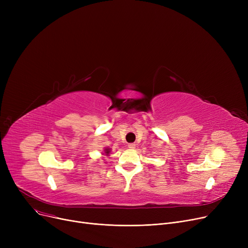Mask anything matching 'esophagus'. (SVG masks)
Here are the masks:
<instances>
[{
    "mask_svg": "<svg viewBox=\"0 0 248 248\" xmlns=\"http://www.w3.org/2000/svg\"><path fill=\"white\" fill-rule=\"evenodd\" d=\"M127 147H128V149L134 150V149L136 148V145H135V144H128V145H127Z\"/></svg>",
    "mask_w": 248,
    "mask_h": 248,
    "instance_id": "esophagus-1",
    "label": "esophagus"
}]
</instances>
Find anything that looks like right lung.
Instances as JSON below:
<instances>
[{
	"label": "right lung",
	"mask_w": 248,
	"mask_h": 248,
	"mask_svg": "<svg viewBox=\"0 0 248 248\" xmlns=\"http://www.w3.org/2000/svg\"><path fill=\"white\" fill-rule=\"evenodd\" d=\"M109 154H110V149L109 148H106L104 149V151H103V153H102V155H109Z\"/></svg>",
	"instance_id": "right-lung-1"
}]
</instances>
